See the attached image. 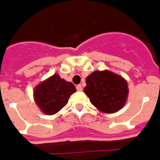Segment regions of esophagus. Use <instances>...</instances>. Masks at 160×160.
Wrapping results in <instances>:
<instances>
[{
  "instance_id": "obj_1",
  "label": "esophagus",
  "mask_w": 160,
  "mask_h": 160,
  "mask_svg": "<svg viewBox=\"0 0 160 160\" xmlns=\"http://www.w3.org/2000/svg\"><path fill=\"white\" fill-rule=\"evenodd\" d=\"M76 89H77L78 91H81V90H82V86H81V85H77V86H76Z\"/></svg>"
}]
</instances>
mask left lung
Returning <instances> with one entry per match:
<instances>
[{
	"instance_id": "1",
	"label": "left lung",
	"mask_w": 160,
	"mask_h": 160,
	"mask_svg": "<svg viewBox=\"0 0 160 160\" xmlns=\"http://www.w3.org/2000/svg\"><path fill=\"white\" fill-rule=\"evenodd\" d=\"M86 83L84 93L102 112L114 113L125 104L128 85L121 76L109 71H96L87 77Z\"/></svg>"
}]
</instances>
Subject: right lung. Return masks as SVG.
<instances>
[{
	"instance_id": "right-lung-1",
	"label": "right lung",
	"mask_w": 160,
	"mask_h": 160,
	"mask_svg": "<svg viewBox=\"0 0 160 160\" xmlns=\"http://www.w3.org/2000/svg\"><path fill=\"white\" fill-rule=\"evenodd\" d=\"M74 85L54 74L36 87L34 99L46 115H54L66 106L70 95L75 93Z\"/></svg>"
}]
</instances>
